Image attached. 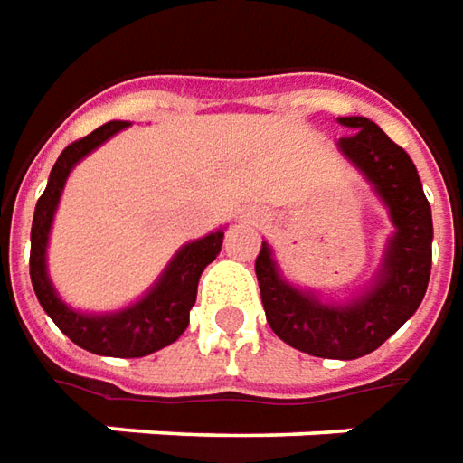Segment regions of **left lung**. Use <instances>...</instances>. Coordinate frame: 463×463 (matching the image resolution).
Returning <instances> with one entry per match:
<instances>
[{
	"instance_id": "1",
	"label": "left lung",
	"mask_w": 463,
	"mask_h": 463,
	"mask_svg": "<svg viewBox=\"0 0 463 463\" xmlns=\"http://www.w3.org/2000/svg\"><path fill=\"white\" fill-rule=\"evenodd\" d=\"M348 136L338 151L359 168L390 210L394 235L374 284L345 305H330L281 279L269 243L256 256L266 320L281 341L320 359H361L420 307L433 256V217L418 168L369 118H338Z\"/></svg>"
}]
</instances>
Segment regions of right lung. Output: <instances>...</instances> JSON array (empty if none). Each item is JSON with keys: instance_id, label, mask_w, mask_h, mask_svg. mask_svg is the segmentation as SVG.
I'll return each instance as SVG.
<instances>
[{"instance_id": "add662e5", "label": "right lung", "mask_w": 463, "mask_h": 463, "mask_svg": "<svg viewBox=\"0 0 463 463\" xmlns=\"http://www.w3.org/2000/svg\"><path fill=\"white\" fill-rule=\"evenodd\" d=\"M128 125L130 122H107L87 137L73 140L71 146L63 148L56 166L51 171L48 186L35 204L33 231H30V279H33V289L38 295L41 307L76 345H81L91 354L115 356V359L148 356L182 335L189 326V310L194 307V299H197L202 271L207 263L215 261V256L222 248V238H225V232L215 231L194 243H186L171 259L161 279L151 287V292L120 312H107V315L76 312L56 295L53 284L48 279V269H45V248H48V232L53 225L61 192L66 186L71 168L94 148H99L107 137L120 133Z\"/></svg>"}]
</instances>
